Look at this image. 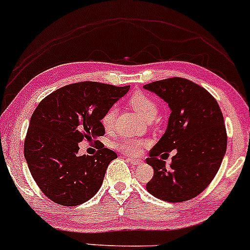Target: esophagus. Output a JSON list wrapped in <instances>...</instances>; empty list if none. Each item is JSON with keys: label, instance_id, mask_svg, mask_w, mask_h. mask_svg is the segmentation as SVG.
<instances>
[{"label": "esophagus", "instance_id": "esophagus-1", "mask_svg": "<svg viewBox=\"0 0 250 250\" xmlns=\"http://www.w3.org/2000/svg\"><path fill=\"white\" fill-rule=\"evenodd\" d=\"M128 161H130L131 164H133V165H140V164H143L142 159H139V158H133V157H130V158H128Z\"/></svg>", "mask_w": 250, "mask_h": 250}]
</instances>
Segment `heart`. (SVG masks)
I'll return each instance as SVG.
<instances>
[{"mask_svg":"<svg viewBox=\"0 0 250 250\" xmlns=\"http://www.w3.org/2000/svg\"><path fill=\"white\" fill-rule=\"evenodd\" d=\"M128 104L131 107L133 108L140 117L146 122H151L157 117L158 114V105L150 95L143 92H136L128 98ZM117 111L114 107L108 108L105 112L102 118V124L105 130H111L114 125V120H116ZM145 140L137 139V138H123L119 142L114 144L117 150L122 151V152L127 153V155H137L139 152L140 148L145 144Z\"/></svg>","mask_w":250,"mask_h":250,"instance_id":"b5f03b06","label":"heart"}]
</instances>
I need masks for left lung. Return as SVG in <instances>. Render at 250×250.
<instances>
[{
	"mask_svg": "<svg viewBox=\"0 0 250 250\" xmlns=\"http://www.w3.org/2000/svg\"><path fill=\"white\" fill-rule=\"evenodd\" d=\"M169 104L167 128L146 159L153 177L146 190L165 202H184L196 197L211 183L227 150V130L215 98L184 78L153 81L144 85ZM173 149L170 167L159 156Z\"/></svg>",
	"mask_w": 250,
	"mask_h": 250,
	"instance_id": "left-lung-1",
	"label": "left lung"
}]
</instances>
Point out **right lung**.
I'll return each mask as SVG.
<instances>
[{
    "label": "right lung",
    "mask_w": 250,
    "mask_h": 250,
    "mask_svg": "<svg viewBox=\"0 0 250 250\" xmlns=\"http://www.w3.org/2000/svg\"><path fill=\"white\" fill-rule=\"evenodd\" d=\"M130 86L83 81L52 92L30 118L24 158L35 183L54 203L79 206L102 187L108 164L117 153L95 140L105 134L102 118ZM93 140L94 156H79V143Z\"/></svg>",
    "instance_id": "add662e5"
}]
</instances>
